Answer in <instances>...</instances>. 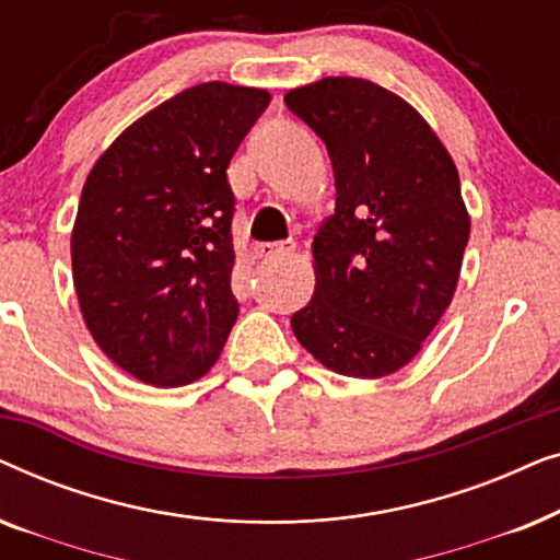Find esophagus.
I'll return each instance as SVG.
<instances>
[{
  "label": "esophagus",
  "mask_w": 560,
  "mask_h": 560,
  "mask_svg": "<svg viewBox=\"0 0 560 560\" xmlns=\"http://www.w3.org/2000/svg\"><path fill=\"white\" fill-rule=\"evenodd\" d=\"M293 249H295L293 242H265V244H257L255 255L259 259H272L282 255H293Z\"/></svg>",
  "instance_id": "obj_1"
}]
</instances>
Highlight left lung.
<instances>
[{
  "label": "left lung",
  "instance_id": "1",
  "mask_svg": "<svg viewBox=\"0 0 560 560\" xmlns=\"http://www.w3.org/2000/svg\"><path fill=\"white\" fill-rule=\"evenodd\" d=\"M285 104L324 140L336 180L313 240L316 290L290 326L328 370L385 377L454 298L471 229L458 171L428 121L366 79L328 75Z\"/></svg>",
  "mask_w": 560,
  "mask_h": 560
}]
</instances>
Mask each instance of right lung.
<instances>
[{"mask_svg":"<svg viewBox=\"0 0 560 560\" xmlns=\"http://www.w3.org/2000/svg\"><path fill=\"white\" fill-rule=\"evenodd\" d=\"M262 89L221 81L180 91L96 160L71 234L73 285L98 349L135 380L203 377L232 331V163Z\"/></svg>","mask_w":560,"mask_h":560,"instance_id":"obj_1","label":"right lung"}]
</instances>
